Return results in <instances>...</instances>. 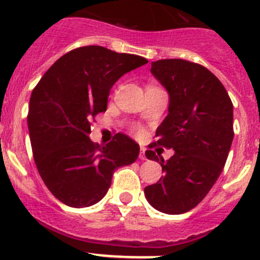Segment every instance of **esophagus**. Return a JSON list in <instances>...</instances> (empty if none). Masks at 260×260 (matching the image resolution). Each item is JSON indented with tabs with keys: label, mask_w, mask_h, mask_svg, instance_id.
<instances>
[{
	"label": "esophagus",
	"mask_w": 260,
	"mask_h": 260,
	"mask_svg": "<svg viewBox=\"0 0 260 260\" xmlns=\"http://www.w3.org/2000/svg\"><path fill=\"white\" fill-rule=\"evenodd\" d=\"M139 158H141V160H147L146 148H144V147H141V152H139Z\"/></svg>",
	"instance_id": "obj_1"
}]
</instances>
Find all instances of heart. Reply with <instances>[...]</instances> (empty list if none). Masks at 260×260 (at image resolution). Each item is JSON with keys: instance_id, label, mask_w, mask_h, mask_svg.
<instances>
[{"instance_id": "1", "label": "heart", "mask_w": 260, "mask_h": 260, "mask_svg": "<svg viewBox=\"0 0 260 260\" xmlns=\"http://www.w3.org/2000/svg\"><path fill=\"white\" fill-rule=\"evenodd\" d=\"M134 132L137 133L138 135L143 134V130H142V127H138V126H137V127H134Z\"/></svg>"}]
</instances>
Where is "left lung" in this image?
Instances as JSON below:
<instances>
[{"label": "left lung", "instance_id": "1", "mask_svg": "<svg viewBox=\"0 0 260 260\" xmlns=\"http://www.w3.org/2000/svg\"><path fill=\"white\" fill-rule=\"evenodd\" d=\"M151 73L169 93V113L156 130L147 158L160 160L164 176L144 189L160 212H187L198 206L221 174L233 141V104L208 69L185 59L152 62ZM173 148L164 162L152 150ZM157 151V150H156Z\"/></svg>", "mask_w": 260, "mask_h": 260}]
</instances>
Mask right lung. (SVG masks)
I'll use <instances>...</instances> for the list:
<instances>
[{"mask_svg": "<svg viewBox=\"0 0 260 260\" xmlns=\"http://www.w3.org/2000/svg\"><path fill=\"white\" fill-rule=\"evenodd\" d=\"M137 54L99 45L73 49L43 75L27 116L35 164L49 191L70 207H88L107 194L117 168L133 164L139 144L117 133L107 146L88 138L123 74L147 63Z\"/></svg>", "mask_w": 260, "mask_h": 260, "instance_id": "1", "label": "right lung"}]
</instances>
